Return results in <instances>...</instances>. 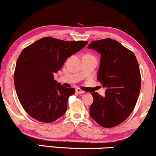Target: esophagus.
<instances>
[{"label": "esophagus", "mask_w": 156, "mask_h": 156, "mask_svg": "<svg viewBox=\"0 0 156 156\" xmlns=\"http://www.w3.org/2000/svg\"><path fill=\"white\" fill-rule=\"evenodd\" d=\"M76 92H78V94H83L84 92V91H83V90H81V89H79V88H78V89H76Z\"/></svg>", "instance_id": "34e87169"}]
</instances>
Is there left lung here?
<instances>
[{
	"mask_svg": "<svg viewBox=\"0 0 156 156\" xmlns=\"http://www.w3.org/2000/svg\"><path fill=\"white\" fill-rule=\"evenodd\" d=\"M101 55L97 80L106 87L105 95L91 93L94 101L91 117L103 128L121 124L133 112L141 89V74L134 53L112 39L92 42L88 45Z\"/></svg>",
	"mask_w": 156,
	"mask_h": 156,
	"instance_id": "8db88e82",
	"label": "left lung"
}]
</instances>
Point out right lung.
I'll list each match as a JSON object with an SVG mask.
<instances>
[{
    "mask_svg": "<svg viewBox=\"0 0 156 156\" xmlns=\"http://www.w3.org/2000/svg\"><path fill=\"white\" fill-rule=\"evenodd\" d=\"M87 41H64L44 37L23 50L16 63L14 82L24 110L39 122H53L63 116L74 88L54 80V73L68 57L81 50Z\"/></svg>",
    "mask_w": 156,
    "mask_h": 156,
    "instance_id": "1",
    "label": "right lung"
}]
</instances>
